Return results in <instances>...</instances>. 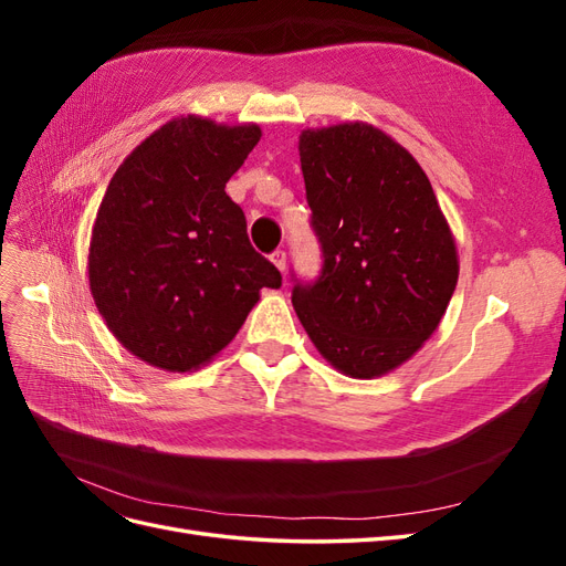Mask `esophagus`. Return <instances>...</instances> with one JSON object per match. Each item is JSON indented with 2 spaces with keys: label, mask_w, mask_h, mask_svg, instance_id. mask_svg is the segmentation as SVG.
Returning <instances> with one entry per match:
<instances>
[{
  "label": "esophagus",
  "mask_w": 566,
  "mask_h": 566,
  "mask_svg": "<svg viewBox=\"0 0 566 566\" xmlns=\"http://www.w3.org/2000/svg\"><path fill=\"white\" fill-rule=\"evenodd\" d=\"M271 262L276 264V269L281 271V273H285V252L283 250H276L271 254Z\"/></svg>",
  "instance_id": "obj_1"
}]
</instances>
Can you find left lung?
<instances>
[{
    "instance_id": "left-lung-1",
    "label": "left lung",
    "mask_w": 566,
    "mask_h": 566,
    "mask_svg": "<svg viewBox=\"0 0 566 566\" xmlns=\"http://www.w3.org/2000/svg\"><path fill=\"white\" fill-rule=\"evenodd\" d=\"M300 163L323 250L293 306L321 356L356 380L413 356L447 314L458 250L418 160L368 123L300 134Z\"/></svg>"
}]
</instances>
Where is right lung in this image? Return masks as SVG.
Masks as SVG:
<instances>
[{"mask_svg":"<svg viewBox=\"0 0 566 566\" xmlns=\"http://www.w3.org/2000/svg\"><path fill=\"white\" fill-rule=\"evenodd\" d=\"M262 139L260 125L181 115L113 175L90 241V287L115 339L148 366L188 373L241 331L281 271L250 245L227 181Z\"/></svg>","mask_w":566,"mask_h":566,"instance_id":"add662e5","label":"right lung"}]
</instances>
